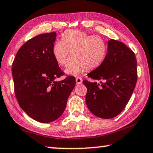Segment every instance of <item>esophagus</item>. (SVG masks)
<instances>
[{
  "instance_id": "1",
  "label": "esophagus",
  "mask_w": 153,
  "mask_h": 153,
  "mask_svg": "<svg viewBox=\"0 0 153 153\" xmlns=\"http://www.w3.org/2000/svg\"><path fill=\"white\" fill-rule=\"evenodd\" d=\"M82 81H83V80H82V79L80 78V77H76V84H81L82 83Z\"/></svg>"
}]
</instances>
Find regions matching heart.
Masks as SVG:
<instances>
[{
  "mask_svg": "<svg viewBox=\"0 0 153 153\" xmlns=\"http://www.w3.org/2000/svg\"><path fill=\"white\" fill-rule=\"evenodd\" d=\"M52 54L56 63L61 66L65 65L71 56L65 72L78 75L85 69L93 70L102 64L107 54V45L98 36L69 30L62 34L61 41L54 43Z\"/></svg>",
  "mask_w": 153,
  "mask_h": 153,
  "instance_id": "obj_1",
  "label": "heart"
}]
</instances>
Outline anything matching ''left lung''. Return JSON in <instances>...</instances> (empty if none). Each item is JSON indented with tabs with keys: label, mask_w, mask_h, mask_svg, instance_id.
Returning a JSON list of instances; mask_svg holds the SVG:
<instances>
[{
	"label": "left lung",
	"mask_w": 153,
	"mask_h": 153,
	"mask_svg": "<svg viewBox=\"0 0 153 153\" xmlns=\"http://www.w3.org/2000/svg\"><path fill=\"white\" fill-rule=\"evenodd\" d=\"M88 76L100 81H83L88 90L85 101L88 109L100 118H113L124 109L135 88L137 70L134 53L124 43L110 39L105 60Z\"/></svg>",
	"instance_id": "obj_1"
}]
</instances>
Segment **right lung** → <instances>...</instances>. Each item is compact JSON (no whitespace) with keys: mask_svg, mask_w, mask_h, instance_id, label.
Instances as JSON below:
<instances>
[{"mask_svg":"<svg viewBox=\"0 0 153 153\" xmlns=\"http://www.w3.org/2000/svg\"><path fill=\"white\" fill-rule=\"evenodd\" d=\"M56 33L38 35L18 51L12 63L14 92L19 104L29 117L41 123L59 118L74 89V76L55 79L64 72L52 54Z\"/></svg>","mask_w":153,"mask_h":153,"instance_id":"obj_1","label":"right lung"}]
</instances>
